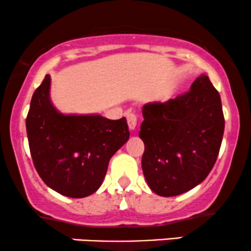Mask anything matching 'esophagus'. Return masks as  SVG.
Here are the masks:
<instances>
[{"label":"esophagus","mask_w":251,"mask_h":251,"mask_svg":"<svg viewBox=\"0 0 251 251\" xmlns=\"http://www.w3.org/2000/svg\"><path fill=\"white\" fill-rule=\"evenodd\" d=\"M127 124L129 131H134L137 127V117L133 113H127Z\"/></svg>","instance_id":"1"}]
</instances>
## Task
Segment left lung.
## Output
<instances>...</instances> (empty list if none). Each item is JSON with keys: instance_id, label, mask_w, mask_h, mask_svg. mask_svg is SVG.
<instances>
[{"instance_id": "8db88e82", "label": "left lung", "mask_w": 251, "mask_h": 251, "mask_svg": "<svg viewBox=\"0 0 251 251\" xmlns=\"http://www.w3.org/2000/svg\"><path fill=\"white\" fill-rule=\"evenodd\" d=\"M143 117L142 168L154 194L181 195L208 177L224 133L221 97L208 75L176 99L145 103Z\"/></svg>"}]
</instances>
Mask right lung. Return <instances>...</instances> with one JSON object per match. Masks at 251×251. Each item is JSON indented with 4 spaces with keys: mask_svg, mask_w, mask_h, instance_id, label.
I'll return each instance as SVG.
<instances>
[{
    "mask_svg": "<svg viewBox=\"0 0 251 251\" xmlns=\"http://www.w3.org/2000/svg\"><path fill=\"white\" fill-rule=\"evenodd\" d=\"M25 127L37 174L71 198L87 197L101 186L109 159L129 138L126 118L61 113L50 100V74L34 92Z\"/></svg>",
    "mask_w": 251,
    "mask_h": 251,
    "instance_id": "1",
    "label": "right lung"
}]
</instances>
